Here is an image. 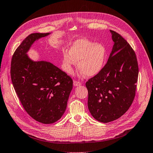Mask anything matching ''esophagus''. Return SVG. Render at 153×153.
<instances>
[{
    "label": "esophagus",
    "mask_w": 153,
    "mask_h": 153,
    "mask_svg": "<svg viewBox=\"0 0 153 153\" xmlns=\"http://www.w3.org/2000/svg\"><path fill=\"white\" fill-rule=\"evenodd\" d=\"M74 85L75 86H79V85H82V83H81L80 82H78V81L75 80V81L74 82Z\"/></svg>",
    "instance_id": "34e87169"
}]
</instances>
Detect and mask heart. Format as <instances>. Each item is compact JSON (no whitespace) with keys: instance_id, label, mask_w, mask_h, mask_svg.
Wrapping results in <instances>:
<instances>
[{"instance_id":"b5f03b06","label":"heart","mask_w":153,"mask_h":153,"mask_svg":"<svg viewBox=\"0 0 153 153\" xmlns=\"http://www.w3.org/2000/svg\"><path fill=\"white\" fill-rule=\"evenodd\" d=\"M106 55L105 47L86 39H78L70 47V51L63 52L64 70L69 74L74 71V66L78 63L82 75L93 76L103 68Z\"/></svg>"}]
</instances>
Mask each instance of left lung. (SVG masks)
<instances>
[{"label": "left lung", "mask_w": 153, "mask_h": 153, "mask_svg": "<svg viewBox=\"0 0 153 153\" xmlns=\"http://www.w3.org/2000/svg\"><path fill=\"white\" fill-rule=\"evenodd\" d=\"M110 32L114 45L107 63L86 82L89 111L102 123L117 120L128 110L135 97L139 73L133 48L121 35Z\"/></svg>", "instance_id": "8db88e82"}]
</instances>
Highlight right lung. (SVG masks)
Returning <instances> with one entry per match:
<instances>
[{
	"instance_id": "right-lung-1",
	"label": "right lung",
	"mask_w": 153,
	"mask_h": 153,
	"mask_svg": "<svg viewBox=\"0 0 153 153\" xmlns=\"http://www.w3.org/2000/svg\"><path fill=\"white\" fill-rule=\"evenodd\" d=\"M48 34L29 35L13 53L10 67L13 88L24 110L43 124L61 118L73 88L72 79L66 73L50 62H33L26 54L34 41Z\"/></svg>"
}]
</instances>
